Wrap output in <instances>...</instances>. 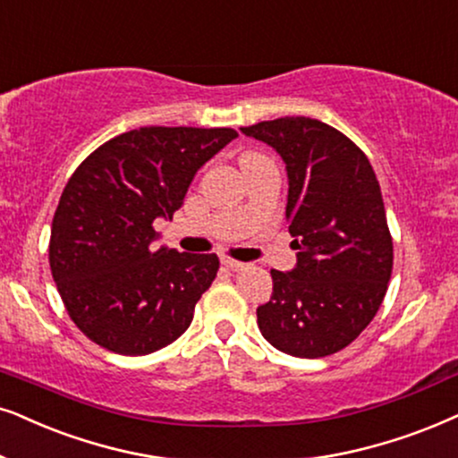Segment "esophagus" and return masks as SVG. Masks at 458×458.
<instances>
[{
    "label": "esophagus",
    "instance_id": "esophagus-1",
    "mask_svg": "<svg viewBox=\"0 0 458 458\" xmlns=\"http://www.w3.org/2000/svg\"><path fill=\"white\" fill-rule=\"evenodd\" d=\"M221 265L227 267L229 271H242L243 267H246V263H240V260H233V259H229V257H223L221 259Z\"/></svg>",
    "mask_w": 458,
    "mask_h": 458
}]
</instances>
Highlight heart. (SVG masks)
<instances>
[{"mask_svg": "<svg viewBox=\"0 0 458 458\" xmlns=\"http://www.w3.org/2000/svg\"><path fill=\"white\" fill-rule=\"evenodd\" d=\"M254 157H260V156H257V153H246V156H242V159H240V164H243V162H248V159H254Z\"/></svg>", "mask_w": 458, "mask_h": 458, "instance_id": "b5f03b06", "label": "heart"}]
</instances>
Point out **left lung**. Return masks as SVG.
Listing matches in <instances>:
<instances>
[{"label":"left lung","instance_id":"left-lung-1","mask_svg":"<svg viewBox=\"0 0 458 458\" xmlns=\"http://www.w3.org/2000/svg\"><path fill=\"white\" fill-rule=\"evenodd\" d=\"M286 164V221L296 265L271 271L259 328L280 352L324 358L372 322L394 267L383 195L370 162L345 134L311 117L240 128Z\"/></svg>","mask_w":458,"mask_h":458}]
</instances>
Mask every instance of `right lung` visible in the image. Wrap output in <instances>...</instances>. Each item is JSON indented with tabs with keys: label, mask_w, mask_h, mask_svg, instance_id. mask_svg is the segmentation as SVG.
<instances>
[{
	"label": "right lung",
	"mask_w": 458,
	"mask_h": 458,
	"mask_svg": "<svg viewBox=\"0 0 458 458\" xmlns=\"http://www.w3.org/2000/svg\"><path fill=\"white\" fill-rule=\"evenodd\" d=\"M237 139L231 128L130 130L69 178L52 221L50 269L77 328L120 355L157 352L189 328L216 254L156 248L193 176Z\"/></svg>",
	"instance_id": "1"
}]
</instances>
